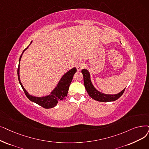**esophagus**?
I'll return each instance as SVG.
<instances>
[{"instance_id": "obj_1", "label": "esophagus", "mask_w": 149, "mask_h": 149, "mask_svg": "<svg viewBox=\"0 0 149 149\" xmlns=\"http://www.w3.org/2000/svg\"><path fill=\"white\" fill-rule=\"evenodd\" d=\"M84 66H85V64H84L83 62H79V63H77L76 68H77V70L80 71L81 69H83L84 68Z\"/></svg>"}]
</instances>
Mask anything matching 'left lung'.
Listing matches in <instances>:
<instances>
[{
  "instance_id": "8db88e82",
  "label": "left lung",
  "mask_w": 149,
  "mask_h": 149,
  "mask_svg": "<svg viewBox=\"0 0 149 149\" xmlns=\"http://www.w3.org/2000/svg\"><path fill=\"white\" fill-rule=\"evenodd\" d=\"M81 72L83 75L84 85H85L86 91L91 97L95 100L102 102L115 101L118 99L124 92L125 88L116 94H107L101 93L93 85L91 80V75L88 70L83 69L81 70Z\"/></svg>"
}]
</instances>
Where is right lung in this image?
Returning a JSON list of instances; mask_svg holds the SVG:
<instances>
[{
	"label": "right lung",
	"instance_id": "1",
	"mask_svg": "<svg viewBox=\"0 0 149 149\" xmlns=\"http://www.w3.org/2000/svg\"><path fill=\"white\" fill-rule=\"evenodd\" d=\"M31 42L32 41H31L30 45L31 44ZM30 45L26 49L24 50L19 60V66L17 68V76L19 82L20 83L22 88L23 89L25 95H26L27 98L30 100L35 102L36 104L44 108L49 109L55 107L59 101L63 100L66 99V97L67 96L68 93L69 86L70 85L71 81H72V80L73 79L74 75L77 72V69L76 68H73L72 69H70L67 72L64 74L61 77V78L60 79L58 83L55 88L50 92V94L42 97H36L30 95L23 86L21 81L20 75H19V70H20V65L19 64H20L21 58L24 52L28 49Z\"/></svg>",
	"mask_w": 149,
	"mask_h": 149
}]
</instances>
